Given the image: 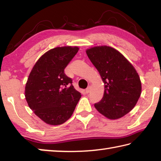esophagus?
Masks as SVG:
<instances>
[{"mask_svg": "<svg viewBox=\"0 0 161 161\" xmlns=\"http://www.w3.org/2000/svg\"><path fill=\"white\" fill-rule=\"evenodd\" d=\"M85 92L86 94L89 93V92H90V87H88V88H86V90H85Z\"/></svg>", "mask_w": 161, "mask_h": 161, "instance_id": "obj_1", "label": "esophagus"}]
</instances>
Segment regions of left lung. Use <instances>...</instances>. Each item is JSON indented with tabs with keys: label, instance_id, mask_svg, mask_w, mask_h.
Returning <instances> with one entry per match:
<instances>
[{
	"label": "left lung",
	"instance_id": "8db88e82",
	"mask_svg": "<svg viewBox=\"0 0 161 161\" xmlns=\"http://www.w3.org/2000/svg\"><path fill=\"white\" fill-rule=\"evenodd\" d=\"M104 83V93L94 103L97 110L110 119L121 118L131 111L141 93V82L134 67L123 54L108 46L86 51Z\"/></svg>",
	"mask_w": 161,
	"mask_h": 161
}]
</instances>
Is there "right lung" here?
Wrapping results in <instances>:
<instances>
[{
	"label": "right lung",
	"instance_id": "obj_1",
	"mask_svg": "<svg viewBox=\"0 0 161 161\" xmlns=\"http://www.w3.org/2000/svg\"><path fill=\"white\" fill-rule=\"evenodd\" d=\"M77 47H55L34 65L27 81L25 96L29 107L46 124L59 125L69 119L81 94L64 69L77 53Z\"/></svg>",
	"mask_w": 161,
	"mask_h": 161
}]
</instances>
